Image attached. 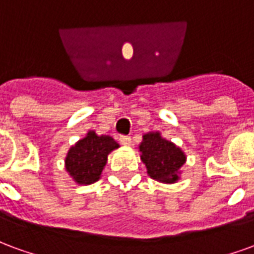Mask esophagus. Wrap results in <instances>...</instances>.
<instances>
[{
    "label": "esophagus",
    "instance_id": "1",
    "mask_svg": "<svg viewBox=\"0 0 254 254\" xmlns=\"http://www.w3.org/2000/svg\"><path fill=\"white\" fill-rule=\"evenodd\" d=\"M120 143L122 145H132V138L129 137V136H121L120 137Z\"/></svg>",
    "mask_w": 254,
    "mask_h": 254
}]
</instances>
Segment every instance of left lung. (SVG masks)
<instances>
[{
  "instance_id": "left-lung-1",
  "label": "left lung",
  "mask_w": 254,
  "mask_h": 254,
  "mask_svg": "<svg viewBox=\"0 0 254 254\" xmlns=\"http://www.w3.org/2000/svg\"><path fill=\"white\" fill-rule=\"evenodd\" d=\"M141 160L152 180L174 184L180 178V169L187 156L176 144L160 136L159 132H149L143 136L140 144Z\"/></svg>"
}]
</instances>
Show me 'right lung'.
Returning <instances> with one entry per match:
<instances>
[{"mask_svg":"<svg viewBox=\"0 0 254 254\" xmlns=\"http://www.w3.org/2000/svg\"><path fill=\"white\" fill-rule=\"evenodd\" d=\"M118 147L110 136H98L95 132H88L69 149L65 159L66 171L80 185L94 184L100 178L107 155Z\"/></svg>","mask_w":254,"mask_h":254,"instance_id":"1","label":"right lung"}]
</instances>
